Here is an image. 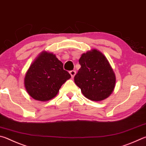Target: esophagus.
<instances>
[{
	"mask_svg": "<svg viewBox=\"0 0 146 146\" xmlns=\"http://www.w3.org/2000/svg\"><path fill=\"white\" fill-rule=\"evenodd\" d=\"M70 73L71 76V78H73L76 74V71L75 70H71L70 71Z\"/></svg>",
	"mask_w": 146,
	"mask_h": 146,
	"instance_id": "1",
	"label": "esophagus"
}]
</instances>
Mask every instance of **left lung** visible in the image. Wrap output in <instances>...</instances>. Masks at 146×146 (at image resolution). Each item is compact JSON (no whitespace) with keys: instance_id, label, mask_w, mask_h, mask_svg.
Returning <instances> with one entry per match:
<instances>
[{"instance_id":"1","label":"left lung","mask_w":146,"mask_h":146,"mask_svg":"<svg viewBox=\"0 0 146 146\" xmlns=\"http://www.w3.org/2000/svg\"><path fill=\"white\" fill-rule=\"evenodd\" d=\"M81 68L74 78L82 94L92 101H102L112 94L115 76L104 55L97 50L82 55Z\"/></svg>"}]
</instances>
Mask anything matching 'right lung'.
Returning <instances> with one entry per match:
<instances>
[{
	"mask_svg": "<svg viewBox=\"0 0 146 146\" xmlns=\"http://www.w3.org/2000/svg\"><path fill=\"white\" fill-rule=\"evenodd\" d=\"M70 77L55 55L43 52L29 68L24 84L33 98L44 102L56 96L62 85Z\"/></svg>",
	"mask_w": 146,
	"mask_h": 146,
	"instance_id": "right-lung-1",
	"label": "right lung"
}]
</instances>
